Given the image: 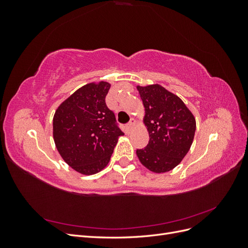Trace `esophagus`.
Returning <instances> with one entry per match:
<instances>
[{"label":"esophagus","instance_id":"34e87169","mask_svg":"<svg viewBox=\"0 0 248 248\" xmlns=\"http://www.w3.org/2000/svg\"><path fill=\"white\" fill-rule=\"evenodd\" d=\"M133 126H134V121H133V120H131V121L126 125V131H127V133H129L132 130Z\"/></svg>","mask_w":248,"mask_h":248}]
</instances>
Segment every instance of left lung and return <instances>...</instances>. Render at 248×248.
<instances>
[{
	"mask_svg": "<svg viewBox=\"0 0 248 248\" xmlns=\"http://www.w3.org/2000/svg\"><path fill=\"white\" fill-rule=\"evenodd\" d=\"M145 108L144 123L149 142L138 149L142 166L156 174L176 168L189 151L196 132V118L179 97L160 85L137 86Z\"/></svg>",
	"mask_w": 248,
	"mask_h": 248,
	"instance_id": "left-lung-1",
	"label": "left lung"
}]
</instances>
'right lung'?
Segmentation results:
<instances>
[{"mask_svg":"<svg viewBox=\"0 0 248 248\" xmlns=\"http://www.w3.org/2000/svg\"><path fill=\"white\" fill-rule=\"evenodd\" d=\"M107 81L90 82L77 90L57 108L52 136L64 161L82 175H93L108 166L123 132L106 103Z\"/></svg>","mask_w":248,"mask_h":248,"instance_id":"1","label":"right lung"}]
</instances>
